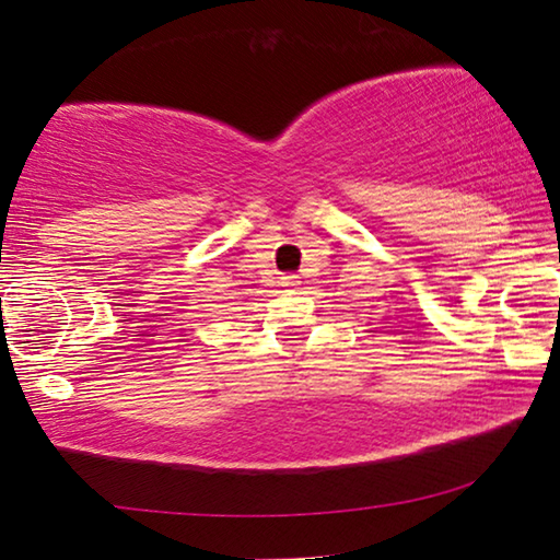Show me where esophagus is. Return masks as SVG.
Returning a JSON list of instances; mask_svg holds the SVG:
<instances>
[{
  "label": "esophagus",
  "mask_w": 560,
  "mask_h": 560,
  "mask_svg": "<svg viewBox=\"0 0 560 560\" xmlns=\"http://www.w3.org/2000/svg\"><path fill=\"white\" fill-rule=\"evenodd\" d=\"M299 277L296 273H289V277H281V287L283 289H299Z\"/></svg>",
  "instance_id": "34e87169"
}]
</instances>
